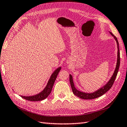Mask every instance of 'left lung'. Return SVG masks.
<instances>
[{
  "label": "left lung",
  "mask_w": 127,
  "mask_h": 127,
  "mask_svg": "<svg viewBox=\"0 0 127 127\" xmlns=\"http://www.w3.org/2000/svg\"><path fill=\"white\" fill-rule=\"evenodd\" d=\"M110 34L112 35L114 39L116 40L117 45H118V58H117V66L116 69L114 70V72L113 73V74L112 76L111 77V79H110L109 81L107 82V84H105V85L101 88L100 89L98 90L97 91H95L93 93H85V92H80L78 90H77L76 88V87L74 86V82H73V79H72V76L71 75H69V81L70 83V85L71 89L73 93L76 96H77L79 98L84 99H94L96 98H97L99 96H101L103 94H104L106 92L108 91L111 87L112 86L113 84L114 83V82L115 79H116V78L117 77L118 72L119 70V67H120V52H119V42L118 41L117 38L113 34L110 32Z\"/></svg>",
  "instance_id": "1"
}]
</instances>
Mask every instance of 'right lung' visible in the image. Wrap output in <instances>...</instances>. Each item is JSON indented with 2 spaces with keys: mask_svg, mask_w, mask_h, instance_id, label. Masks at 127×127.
Returning a JSON list of instances; mask_svg holds the SVG:
<instances>
[{
  "mask_svg": "<svg viewBox=\"0 0 127 127\" xmlns=\"http://www.w3.org/2000/svg\"><path fill=\"white\" fill-rule=\"evenodd\" d=\"M60 70L61 67H59L53 72V74L51 75L50 78L49 80L47 86L44 88V89L41 92H40V93L33 96H21L22 98L26 99V100L31 101H42L47 98L51 93L53 84H54Z\"/></svg>",
  "mask_w": 127,
  "mask_h": 127,
  "instance_id": "obj_1",
  "label": "right lung"
}]
</instances>
